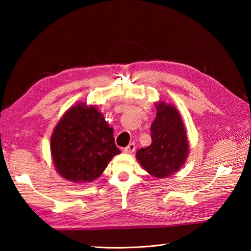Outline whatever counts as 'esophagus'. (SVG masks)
I'll list each match as a JSON object with an SVG mask.
<instances>
[{"label": "esophagus", "mask_w": 251, "mask_h": 251, "mask_svg": "<svg viewBox=\"0 0 251 251\" xmlns=\"http://www.w3.org/2000/svg\"><path fill=\"white\" fill-rule=\"evenodd\" d=\"M135 150H136V145H135L134 142L129 143L128 146H127L126 148H124V152L125 153H132V152H135Z\"/></svg>", "instance_id": "obj_1"}]
</instances>
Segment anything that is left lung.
Segmentation results:
<instances>
[{
	"mask_svg": "<svg viewBox=\"0 0 251 251\" xmlns=\"http://www.w3.org/2000/svg\"><path fill=\"white\" fill-rule=\"evenodd\" d=\"M151 145L136 153L137 161L153 177L168 178L180 170L189 156V140L179 111L165 101L155 103Z\"/></svg>",
	"mask_w": 251,
	"mask_h": 251,
	"instance_id": "left-lung-1",
	"label": "left lung"
}]
</instances>
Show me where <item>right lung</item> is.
<instances>
[{
	"instance_id": "1",
	"label": "right lung",
	"mask_w": 251,
	"mask_h": 251,
	"mask_svg": "<svg viewBox=\"0 0 251 251\" xmlns=\"http://www.w3.org/2000/svg\"><path fill=\"white\" fill-rule=\"evenodd\" d=\"M50 152L57 173L74 183L99 178L114 155L113 129L96 105L71 106L58 122L50 138Z\"/></svg>"
}]
</instances>
